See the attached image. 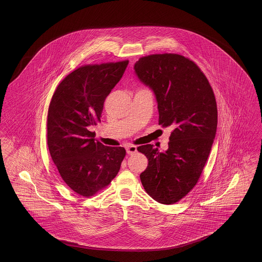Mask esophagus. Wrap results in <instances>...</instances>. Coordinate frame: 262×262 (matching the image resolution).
<instances>
[{
	"instance_id": "obj_1",
	"label": "esophagus",
	"mask_w": 262,
	"mask_h": 262,
	"mask_svg": "<svg viewBox=\"0 0 262 262\" xmlns=\"http://www.w3.org/2000/svg\"><path fill=\"white\" fill-rule=\"evenodd\" d=\"M125 150H126V152L128 154V155H133V154H136L137 152V147L136 146H134V145H128V146H126L125 147Z\"/></svg>"
}]
</instances>
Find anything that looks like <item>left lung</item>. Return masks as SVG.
<instances>
[{
    "mask_svg": "<svg viewBox=\"0 0 262 262\" xmlns=\"http://www.w3.org/2000/svg\"><path fill=\"white\" fill-rule=\"evenodd\" d=\"M134 70L155 94L158 123L173 129L167 150L138 148L149 161L140 180L155 201L173 204L195 186L206 164L217 128L215 97L205 75L184 56L142 57Z\"/></svg>",
    "mask_w": 262,
    "mask_h": 262,
    "instance_id": "left-lung-1",
    "label": "left lung"
}]
</instances>
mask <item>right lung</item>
<instances>
[{"instance_id": "right-lung-1", "label": "right lung", "mask_w": 262, "mask_h": 262, "mask_svg": "<svg viewBox=\"0 0 262 262\" xmlns=\"http://www.w3.org/2000/svg\"><path fill=\"white\" fill-rule=\"evenodd\" d=\"M128 61L85 66L59 84L50 101L47 138L50 156L64 183L90 196L117 175L125 156L123 147L95 141L91 126L100 122L104 102L120 81Z\"/></svg>"}]
</instances>
